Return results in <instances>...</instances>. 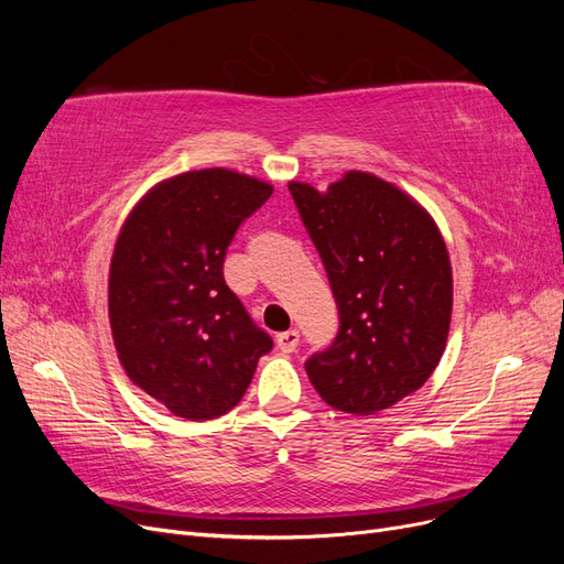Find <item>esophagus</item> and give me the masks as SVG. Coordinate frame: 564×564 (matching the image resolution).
Segmentation results:
<instances>
[{
	"label": "esophagus",
	"mask_w": 564,
	"mask_h": 564,
	"mask_svg": "<svg viewBox=\"0 0 564 564\" xmlns=\"http://www.w3.org/2000/svg\"><path fill=\"white\" fill-rule=\"evenodd\" d=\"M299 340H301L299 329L282 332V334H278V348H280L282 352H294V350L299 348Z\"/></svg>",
	"instance_id": "obj_1"
}]
</instances>
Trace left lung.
Wrapping results in <instances>:
<instances>
[{"instance_id":"left-lung-1","label":"left lung","mask_w":564,"mask_h":564,"mask_svg":"<svg viewBox=\"0 0 564 564\" xmlns=\"http://www.w3.org/2000/svg\"><path fill=\"white\" fill-rule=\"evenodd\" d=\"M327 270L340 327L305 371L338 412L369 416L431 379L452 322V263L433 216L379 176L346 172L319 193L289 183Z\"/></svg>"}]
</instances>
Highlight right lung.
Masks as SVG:
<instances>
[{
  "label": "right lung",
  "mask_w": 564,
  "mask_h": 564,
  "mask_svg": "<svg viewBox=\"0 0 564 564\" xmlns=\"http://www.w3.org/2000/svg\"><path fill=\"white\" fill-rule=\"evenodd\" d=\"M270 195L261 178L197 169L150 187L117 235L108 313L119 365L174 416L230 412L272 348L224 280L237 228Z\"/></svg>",
  "instance_id": "add662e5"
}]
</instances>
